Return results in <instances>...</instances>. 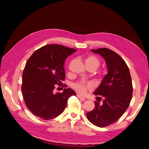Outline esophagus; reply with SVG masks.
<instances>
[{
  "instance_id": "obj_1",
  "label": "esophagus",
  "mask_w": 149,
  "mask_h": 149,
  "mask_svg": "<svg viewBox=\"0 0 149 149\" xmlns=\"http://www.w3.org/2000/svg\"><path fill=\"white\" fill-rule=\"evenodd\" d=\"M77 97L79 99H80L81 100H82V101H85V99L84 97H82V96H81V95H79V94H77Z\"/></svg>"
}]
</instances>
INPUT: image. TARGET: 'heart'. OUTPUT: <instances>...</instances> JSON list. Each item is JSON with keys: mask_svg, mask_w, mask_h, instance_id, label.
I'll return each mask as SVG.
<instances>
[{"mask_svg": "<svg viewBox=\"0 0 149 149\" xmlns=\"http://www.w3.org/2000/svg\"><path fill=\"white\" fill-rule=\"evenodd\" d=\"M85 64L88 69H91L94 72L100 65L99 59L94 56H90L87 57L85 59ZM104 73H103L102 74H104ZM74 88L81 94H85L88 91V90H90L93 88V85L90 83H85L83 82H80L76 83L73 85Z\"/></svg>", "mask_w": 149, "mask_h": 149, "instance_id": "1", "label": "heart"}]
</instances>
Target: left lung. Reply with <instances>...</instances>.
I'll use <instances>...</instances> for the list:
<instances>
[{
	"label": "left lung",
	"mask_w": 149,
	"mask_h": 149,
	"mask_svg": "<svg viewBox=\"0 0 149 149\" xmlns=\"http://www.w3.org/2000/svg\"><path fill=\"white\" fill-rule=\"evenodd\" d=\"M91 50L105 60L108 73L93 93L97 102L86 117L92 124L103 127L118 120L127 109L132 97V79L125 61L115 52L107 48Z\"/></svg>",
	"instance_id": "8db88e82"
}]
</instances>
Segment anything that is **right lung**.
I'll return each instance as SVG.
<instances>
[{
	"label": "right lung",
	"instance_id": "1",
	"mask_svg": "<svg viewBox=\"0 0 149 149\" xmlns=\"http://www.w3.org/2000/svg\"><path fill=\"white\" fill-rule=\"evenodd\" d=\"M77 51L58 45H49L37 50L27 61L22 75V91L26 107L41 119L48 120L60 115L68 98L75 95L71 88L55 93V84L65 79L66 58Z\"/></svg>",
	"mask_w": 149,
	"mask_h": 149
}]
</instances>
